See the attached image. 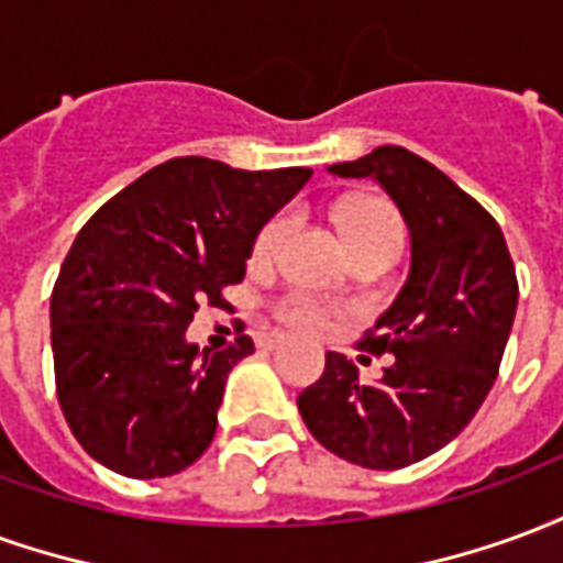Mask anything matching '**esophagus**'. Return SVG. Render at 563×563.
I'll return each instance as SVG.
<instances>
[{
	"label": "esophagus",
	"mask_w": 563,
	"mask_h": 563,
	"mask_svg": "<svg viewBox=\"0 0 563 563\" xmlns=\"http://www.w3.org/2000/svg\"><path fill=\"white\" fill-rule=\"evenodd\" d=\"M280 343H283L280 334H258V338H256L258 350H277Z\"/></svg>",
	"instance_id": "obj_1"
}]
</instances>
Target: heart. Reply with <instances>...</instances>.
<instances>
[{
	"label": "heart",
	"mask_w": 563,
	"mask_h": 563,
	"mask_svg": "<svg viewBox=\"0 0 563 563\" xmlns=\"http://www.w3.org/2000/svg\"><path fill=\"white\" fill-rule=\"evenodd\" d=\"M289 232V217H277L271 220L256 238V258H271L277 250H280L283 238ZM341 232L346 238V244L353 246L358 241H367V238H401V222L395 217V210L386 205V201H377V198H365V201H355L350 208L341 210ZM280 317L292 325V329L301 331H319L325 325V310L310 301V298H301L295 295L289 301L280 305Z\"/></svg>",
	"instance_id": "b5f03b06"
}]
</instances>
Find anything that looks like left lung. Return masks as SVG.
<instances>
[{"mask_svg": "<svg viewBox=\"0 0 563 563\" xmlns=\"http://www.w3.org/2000/svg\"><path fill=\"white\" fill-rule=\"evenodd\" d=\"M329 172L367 177L395 201L410 271L362 341L395 355L383 379L365 386L346 355L329 353L298 410L338 459L398 471L455 440L483 407L516 319V268L492 213L410 150L389 144Z\"/></svg>", "mask_w": 563, "mask_h": 563, "instance_id": "8db88e82", "label": "left lung"}]
</instances>
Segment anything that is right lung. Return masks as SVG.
<instances>
[{"label": "right lung", "instance_id": "add662e5", "mask_svg": "<svg viewBox=\"0 0 563 563\" xmlns=\"http://www.w3.org/2000/svg\"><path fill=\"white\" fill-rule=\"evenodd\" d=\"M310 168L241 172L205 156L168 159L96 210L56 277L51 346L71 434L108 471L156 479L210 446L225 379L253 341L198 350V305L225 307L258 232Z\"/></svg>", "mask_w": 563, "mask_h": 563}]
</instances>
